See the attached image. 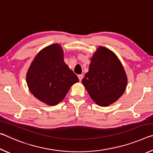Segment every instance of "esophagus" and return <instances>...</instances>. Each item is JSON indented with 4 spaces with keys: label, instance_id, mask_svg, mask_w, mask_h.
Masks as SVG:
<instances>
[{
    "label": "esophagus",
    "instance_id": "obj_1",
    "mask_svg": "<svg viewBox=\"0 0 153 153\" xmlns=\"http://www.w3.org/2000/svg\"><path fill=\"white\" fill-rule=\"evenodd\" d=\"M83 77H84V76H83L82 74L78 75V78H79V82H81V81H82V78H83Z\"/></svg>",
    "mask_w": 153,
    "mask_h": 153
}]
</instances>
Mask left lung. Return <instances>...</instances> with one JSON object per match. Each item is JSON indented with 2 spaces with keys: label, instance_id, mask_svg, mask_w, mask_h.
<instances>
[{
  "label": "left lung",
  "instance_id": "1",
  "mask_svg": "<svg viewBox=\"0 0 153 153\" xmlns=\"http://www.w3.org/2000/svg\"><path fill=\"white\" fill-rule=\"evenodd\" d=\"M82 83L96 104L107 107L123 95L128 77L117 55L108 48L99 46L93 54L88 72Z\"/></svg>",
  "mask_w": 153,
  "mask_h": 153
}]
</instances>
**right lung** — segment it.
<instances>
[{"instance_id":"obj_1","label":"right lung","mask_w":153,"mask_h":153,"mask_svg":"<svg viewBox=\"0 0 153 153\" xmlns=\"http://www.w3.org/2000/svg\"><path fill=\"white\" fill-rule=\"evenodd\" d=\"M61 46L53 44L42 49L31 63L26 74L27 84L34 97L49 106H55L65 97L79 79L64 62Z\"/></svg>"}]
</instances>
